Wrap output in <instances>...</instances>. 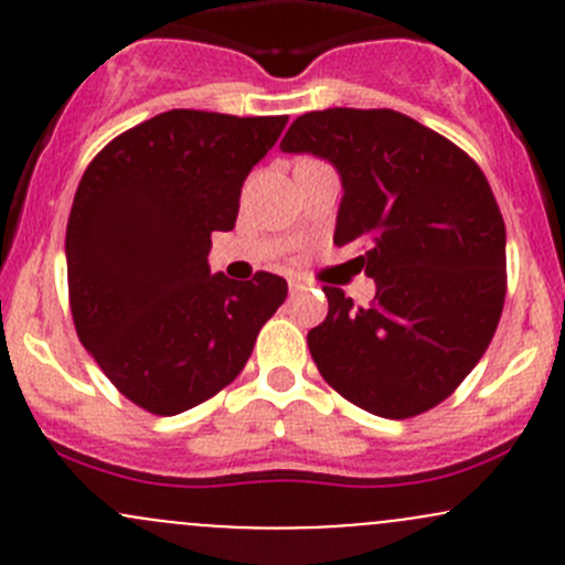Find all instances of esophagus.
Segmentation results:
<instances>
[{
	"label": "esophagus",
	"instance_id": "esophagus-1",
	"mask_svg": "<svg viewBox=\"0 0 565 565\" xmlns=\"http://www.w3.org/2000/svg\"><path fill=\"white\" fill-rule=\"evenodd\" d=\"M306 287H309V284H306L303 281V278H289V292H300V289H306Z\"/></svg>",
	"mask_w": 565,
	"mask_h": 565
}]
</instances>
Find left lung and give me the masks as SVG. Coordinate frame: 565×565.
I'll return each instance as SVG.
<instances>
[{
  "label": "left lung",
  "mask_w": 565,
  "mask_h": 565,
  "mask_svg": "<svg viewBox=\"0 0 565 565\" xmlns=\"http://www.w3.org/2000/svg\"><path fill=\"white\" fill-rule=\"evenodd\" d=\"M284 152H315L341 174L335 246H358L374 278L366 306L322 287L309 330L319 374L380 418L446 402L487 352L505 300V224L478 163L393 108H324L289 125Z\"/></svg>",
  "instance_id": "8db88e82"
}]
</instances>
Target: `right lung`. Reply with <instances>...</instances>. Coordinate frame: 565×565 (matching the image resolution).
I'll use <instances>...</instances> for the list:
<instances>
[{"mask_svg": "<svg viewBox=\"0 0 565 565\" xmlns=\"http://www.w3.org/2000/svg\"><path fill=\"white\" fill-rule=\"evenodd\" d=\"M287 117L172 108L111 139L67 218V295L78 341L111 385L152 415L207 402L243 372L281 276L210 273V235L230 232L250 169Z\"/></svg>", "mask_w": 565, "mask_h": 565, "instance_id": "add662e5", "label": "right lung"}]
</instances>
